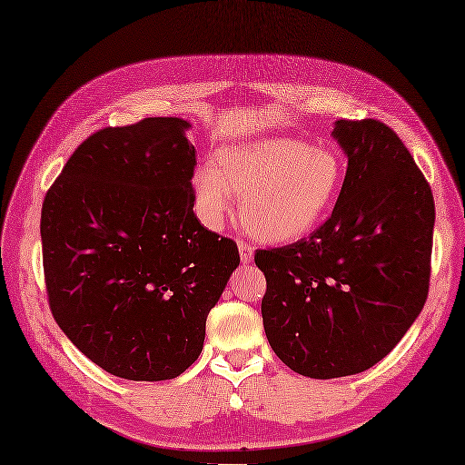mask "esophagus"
Returning a JSON list of instances; mask_svg holds the SVG:
<instances>
[{
  "label": "esophagus",
  "instance_id": "esophagus-1",
  "mask_svg": "<svg viewBox=\"0 0 465 465\" xmlns=\"http://www.w3.org/2000/svg\"><path fill=\"white\" fill-rule=\"evenodd\" d=\"M237 247H240V257H242V263L243 265H249L253 261V247L245 243V242H240L237 243Z\"/></svg>",
  "mask_w": 465,
  "mask_h": 465
}]
</instances>
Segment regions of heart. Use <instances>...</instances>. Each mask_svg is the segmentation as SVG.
Listing matches in <instances>:
<instances>
[{"label": "heart", "instance_id": "heart-1", "mask_svg": "<svg viewBox=\"0 0 465 465\" xmlns=\"http://www.w3.org/2000/svg\"><path fill=\"white\" fill-rule=\"evenodd\" d=\"M348 166L334 149L294 137H265L223 147L216 169L194 173L200 218L218 225L230 210V193L242 194L243 228L265 243H289L316 230L336 206Z\"/></svg>", "mask_w": 465, "mask_h": 465}]
</instances>
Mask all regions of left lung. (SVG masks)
<instances>
[{
    "label": "left lung",
    "mask_w": 465,
    "mask_h": 465,
    "mask_svg": "<svg viewBox=\"0 0 465 465\" xmlns=\"http://www.w3.org/2000/svg\"><path fill=\"white\" fill-rule=\"evenodd\" d=\"M348 176L311 237L259 249L272 351L312 379L361 373L397 346L430 282L434 198L399 135L377 119H338Z\"/></svg>",
    "instance_id": "obj_1"
}]
</instances>
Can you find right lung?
<instances>
[{
	"label": "right lung",
	"mask_w": 465,
	"mask_h": 465,
	"mask_svg": "<svg viewBox=\"0 0 465 465\" xmlns=\"http://www.w3.org/2000/svg\"><path fill=\"white\" fill-rule=\"evenodd\" d=\"M181 117L105 127L73 153L43 202L51 312L104 371L174 379L240 265L235 242L193 212L196 149Z\"/></svg>",
	"instance_id": "1"
}]
</instances>
